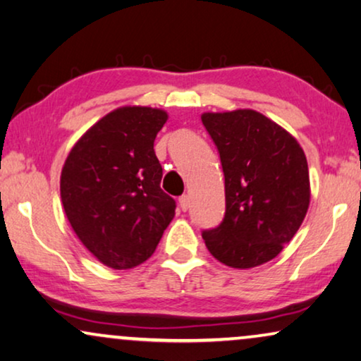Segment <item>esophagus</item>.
<instances>
[{
    "instance_id": "esophagus-1",
    "label": "esophagus",
    "mask_w": 361,
    "mask_h": 361,
    "mask_svg": "<svg viewBox=\"0 0 361 361\" xmlns=\"http://www.w3.org/2000/svg\"><path fill=\"white\" fill-rule=\"evenodd\" d=\"M179 207L182 212H187L190 209V197L189 195H182L179 199Z\"/></svg>"
}]
</instances>
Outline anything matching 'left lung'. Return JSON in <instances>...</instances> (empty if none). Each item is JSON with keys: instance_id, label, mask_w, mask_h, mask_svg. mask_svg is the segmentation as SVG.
Here are the masks:
<instances>
[{"instance_id": "obj_1", "label": "left lung", "mask_w": 361, "mask_h": 361, "mask_svg": "<svg viewBox=\"0 0 361 361\" xmlns=\"http://www.w3.org/2000/svg\"><path fill=\"white\" fill-rule=\"evenodd\" d=\"M225 176V219L202 233L214 258L235 269L274 259L302 225L309 167L298 140L263 113H202Z\"/></svg>"}]
</instances>
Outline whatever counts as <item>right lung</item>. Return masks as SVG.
Here are the masks:
<instances>
[{
    "label": "right lung",
    "mask_w": 361,
    "mask_h": 361,
    "mask_svg": "<svg viewBox=\"0 0 361 361\" xmlns=\"http://www.w3.org/2000/svg\"><path fill=\"white\" fill-rule=\"evenodd\" d=\"M167 118L161 108H116L83 133L63 162L61 199L68 224L111 269L151 258L176 215L154 152Z\"/></svg>",
    "instance_id": "right-lung-1"
}]
</instances>
